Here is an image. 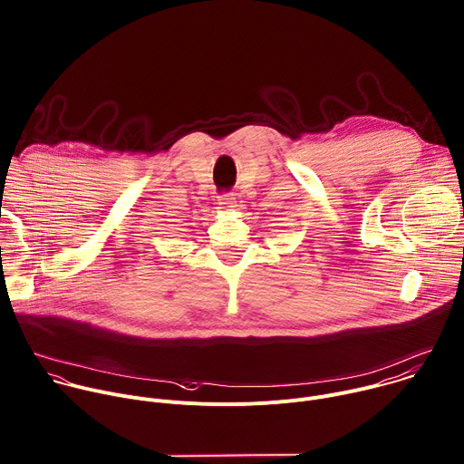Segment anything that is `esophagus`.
I'll use <instances>...</instances> for the list:
<instances>
[{"label": "esophagus", "instance_id": "obj_1", "mask_svg": "<svg viewBox=\"0 0 464 464\" xmlns=\"http://www.w3.org/2000/svg\"><path fill=\"white\" fill-rule=\"evenodd\" d=\"M219 207L225 210H232L236 207V198L232 194H223L219 198Z\"/></svg>", "mask_w": 464, "mask_h": 464}]
</instances>
